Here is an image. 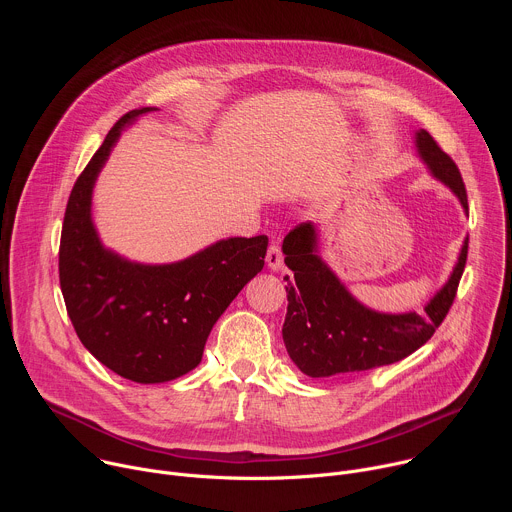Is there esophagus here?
I'll return each instance as SVG.
<instances>
[{
	"instance_id": "1",
	"label": "esophagus",
	"mask_w": 512,
	"mask_h": 512,
	"mask_svg": "<svg viewBox=\"0 0 512 512\" xmlns=\"http://www.w3.org/2000/svg\"><path fill=\"white\" fill-rule=\"evenodd\" d=\"M265 261H267V267H269L271 271H279V269L283 267V255H281V249H279L277 243H271V245H269V251H267Z\"/></svg>"
}]
</instances>
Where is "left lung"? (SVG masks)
<instances>
[{
    "mask_svg": "<svg viewBox=\"0 0 512 512\" xmlns=\"http://www.w3.org/2000/svg\"><path fill=\"white\" fill-rule=\"evenodd\" d=\"M415 148L431 176L446 184L468 210V196L454 160L425 131L415 133ZM287 314L281 328L289 358L312 377L324 379L393 364L423 346L450 312L468 257V237L442 289L423 312L385 314L360 304L328 263L318 255V229L302 223L283 239Z\"/></svg>",
    "mask_w": 512,
    "mask_h": 512,
    "instance_id": "left-lung-1",
    "label": "left lung"
}]
</instances>
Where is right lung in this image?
<instances>
[{"label":"right lung","mask_w":512,"mask_h":512,"mask_svg":"<svg viewBox=\"0 0 512 512\" xmlns=\"http://www.w3.org/2000/svg\"><path fill=\"white\" fill-rule=\"evenodd\" d=\"M156 107L125 113L70 192L58 273L68 318L85 348L133 383L154 385L196 369L206 338L239 291L263 269L267 237H231L176 263L129 261L93 225L99 172L125 127Z\"/></svg>","instance_id":"1"}]
</instances>
